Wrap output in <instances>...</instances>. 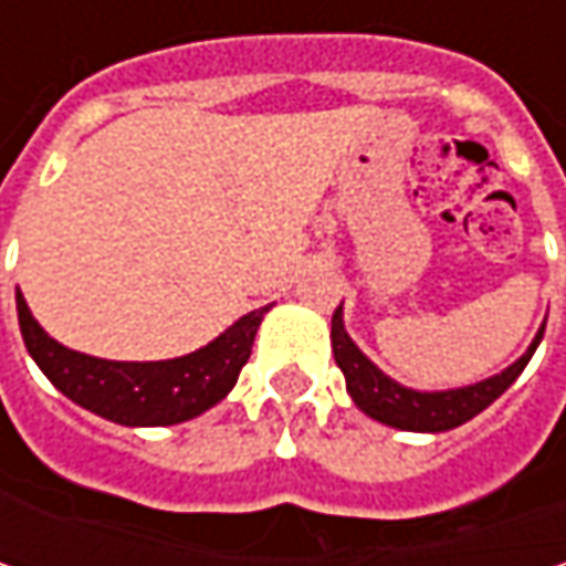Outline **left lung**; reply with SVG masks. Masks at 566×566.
<instances>
[{
  "instance_id": "obj_1",
  "label": "left lung",
  "mask_w": 566,
  "mask_h": 566,
  "mask_svg": "<svg viewBox=\"0 0 566 566\" xmlns=\"http://www.w3.org/2000/svg\"><path fill=\"white\" fill-rule=\"evenodd\" d=\"M542 334H545V327L535 334L533 346L513 361L511 368H504L501 375L479 380V384H469V387H457V390L428 394V390H409L394 378H387L378 365L361 353L359 346L353 343V337L346 334V327H343V305L334 312V321H331L334 359H337L339 371L346 378V390H349L353 402L359 406L365 416L390 424V428H402V431H450L457 424L469 422L472 416H479L482 409H489L491 402L520 378L526 361L533 359Z\"/></svg>"
}]
</instances>
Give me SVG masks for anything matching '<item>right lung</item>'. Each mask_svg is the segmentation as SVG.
Returning <instances> with one entry per match:
<instances>
[{
  "mask_svg": "<svg viewBox=\"0 0 566 566\" xmlns=\"http://www.w3.org/2000/svg\"><path fill=\"white\" fill-rule=\"evenodd\" d=\"M18 302V324L24 346L53 380L55 390L103 419L119 424H179L207 412L235 387L242 365L251 356V343L268 315V305L239 317L227 334L188 353L182 359L166 361H109L75 353L55 343L24 302Z\"/></svg>",
  "mask_w": 566,
  "mask_h": 566,
  "instance_id": "right-lung-1",
  "label": "right lung"
}]
</instances>
